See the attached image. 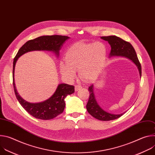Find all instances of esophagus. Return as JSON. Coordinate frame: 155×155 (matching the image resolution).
I'll use <instances>...</instances> for the list:
<instances>
[{
    "label": "esophagus",
    "instance_id": "obj_1",
    "mask_svg": "<svg viewBox=\"0 0 155 155\" xmlns=\"http://www.w3.org/2000/svg\"><path fill=\"white\" fill-rule=\"evenodd\" d=\"M81 87H82V86H81L80 85H76L75 86V91H77L78 90H80V89H81Z\"/></svg>",
    "mask_w": 155,
    "mask_h": 155
}]
</instances>
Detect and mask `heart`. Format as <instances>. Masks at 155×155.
<instances>
[{"label":"heart","mask_w":155,"mask_h":155,"mask_svg":"<svg viewBox=\"0 0 155 155\" xmlns=\"http://www.w3.org/2000/svg\"><path fill=\"white\" fill-rule=\"evenodd\" d=\"M107 48L102 42L77 43L65 52V62L59 63V71L64 78L73 80L75 71L87 81L94 80L100 75L107 59Z\"/></svg>","instance_id":"1"}]
</instances>
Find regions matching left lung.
<instances>
[{"instance_id": "obj_1", "label": "left lung", "mask_w": 155, "mask_h": 155, "mask_svg": "<svg viewBox=\"0 0 155 155\" xmlns=\"http://www.w3.org/2000/svg\"><path fill=\"white\" fill-rule=\"evenodd\" d=\"M101 38L107 41L111 47V51L109 54V58L121 56L129 59L137 66L140 77L141 78V65L139 61L134 47L132 46L130 43L115 35L101 37ZM88 90L90 92V98L86 104V109L87 112L94 118L101 121H110L120 118L125 113L113 114L105 111L99 106L96 100L94 93V84L90 86Z\"/></svg>"}]
</instances>
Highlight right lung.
Instances as JSON below:
<instances>
[{
    "label": "right lung",
    "mask_w": 155,
    "mask_h": 155,
    "mask_svg": "<svg viewBox=\"0 0 155 155\" xmlns=\"http://www.w3.org/2000/svg\"><path fill=\"white\" fill-rule=\"evenodd\" d=\"M70 37L63 35H43L26 42L18 50L13 60V84L16 97L26 111L32 117L40 120H48L62 114L65 108L64 99L68 95L74 93V86L65 83L59 84L54 94L45 101L31 103L22 98L18 94L15 83V69L18 58L23 54L32 51H49L54 53L57 58L62 47Z\"/></svg>",
    "instance_id": "obj_1"
}]
</instances>
